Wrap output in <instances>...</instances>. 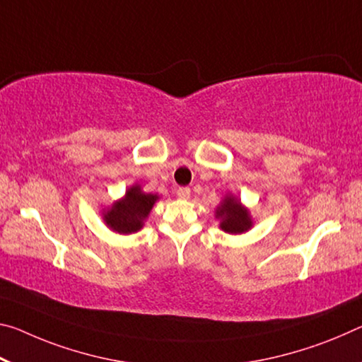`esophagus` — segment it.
<instances>
[{
  "label": "esophagus",
  "mask_w": 362,
  "mask_h": 362,
  "mask_svg": "<svg viewBox=\"0 0 362 362\" xmlns=\"http://www.w3.org/2000/svg\"><path fill=\"white\" fill-rule=\"evenodd\" d=\"M190 194H192V192L188 187H180L179 190H177V197H179L180 199H188L190 198Z\"/></svg>",
  "instance_id": "esophagus-1"
}]
</instances>
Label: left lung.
<instances>
[{"label":"left lung","instance_id":"obj_1","mask_svg":"<svg viewBox=\"0 0 362 362\" xmlns=\"http://www.w3.org/2000/svg\"><path fill=\"white\" fill-rule=\"evenodd\" d=\"M216 219L221 221L219 226L227 233H243L253 227L250 211L233 194H227L221 206H217Z\"/></svg>","mask_w":362,"mask_h":362}]
</instances>
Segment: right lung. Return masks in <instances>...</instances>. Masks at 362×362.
Segmentation results:
<instances>
[{"label": "right lung", "mask_w": 362, "mask_h": 362, "mask_svg": "<svg viewBox=\"0 0 362 362\" xmlns=\"http://www.w3.org/2000/svg\"><path fill=\"white\" fill-rule=\"evenodd\" d=\"M158 199V194L145 193L139 183H135L127 188L122 199L103 212V219L112 232L122 235L139 232Z\"/></svg>", "instance_id": "right-lung-1"}]
</instances>
